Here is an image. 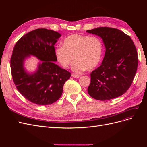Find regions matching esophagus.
<instances>
[{"instance_id":"34e87169","label":"esophagus","mask_w":147,"mask_h":147,"mask_svg":"<svg viewBox=\"0 0 147 147\" xmlns=\"http://www.w3.org/2000/svg\"><path fill=\"white\" fill-rule=\"evenodd\" d=\"M72 76L74 78H79L80 77V75H78V74H72Z\"/></svg>"}]
</instances>
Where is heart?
I'll return each mask as SVG.
<instances>
[{
  "label": "heart",
  "mask_w": 147,
  "mask_h": 147,
  "mask_svg": "<svg viewBox=\"0 0 147 147\" xmlns=\"http://www.w3.org/2000/svg\"><path fill=\"white\" fill-rule=\"evenodd\" d=\"M102 55V44L97 37L77 34L67 37L63 47L55 50L57 61L63 67L68 68L74 59L72 69L75 72L91 70L99 64Z\"/></svg>",
  "instance_id": "heart-1"
}]
</instances>
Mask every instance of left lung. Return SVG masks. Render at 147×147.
<instances>
[{"instance_id":"obj_1","label":"left lung","mask_w":147,"mask_h":147,"mask_svg":"<svg viewBox=\"0 0 147 147\" xmlns=\"http://www.w3.org/2000/svg\"><path fill=\"white\" fill-rule=\"evenodd\" d=\"M86 32L102 38L105 53L101 65L91 74L88 94L99 100L116 98L125 93L133 82L138 55L131 38L119 29L100 27Z\"/></svg>"}]
</instances>
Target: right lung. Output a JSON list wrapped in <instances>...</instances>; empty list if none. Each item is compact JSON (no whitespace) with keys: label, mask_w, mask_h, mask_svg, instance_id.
I'll return each mask as SVG.
<instances>
[{"label":"right lung","mask_w":147,"mask_h":147,"mask_svg":"<svg viewBox=\"0 0 147 147\" xmlns=\"http://www.w3.org/2000/svg\"><path fill=\"white\" fill-rule=\"evenodd\" d=\"M61 36L54 30L37 29L23 35L13 48L10 59L13 82L22 96L34 104L48 105L57 101L71 76L69 72L55 63L57 59L54 45ZM29 55L42 61L32 74L26 73L23 66Z\"/></svg>","instance_id":"right-lung-1"}]
</instances>
